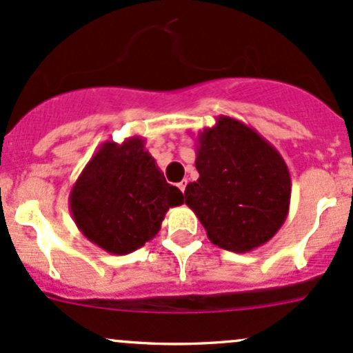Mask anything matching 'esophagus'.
Masks as SVG:
<instances>
[{
  "mask_svg": "<svg viewBox=\"0 0 353 353\" xmlns=\"http://www.w3.org/2000/svg\"><path fill=\"white\" fill-rule=\"evenodd\" d=\"M178 188H180L181 193H185V188H187V180H181L180 183H178Z\"/></svg>",
  "mask_w": 353,
  "mask_h": 353,
  "instance_id": "obj_1",
  "label": "esophagus"
}]
</instances>
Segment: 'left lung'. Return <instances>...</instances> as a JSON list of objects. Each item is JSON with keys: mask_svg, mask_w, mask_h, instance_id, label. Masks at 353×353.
<instances>
[{"mask_svg": "<svg viewBox=\"0 0 353 353\" xmlns=\"http://www.w3.org/2000/svg\"><path fill=\"white\" fill-rule=\"evenodd\" d=\"M199 180L185 203L212 244L249 252L281 229L290 210L291 178L283 157L252 128L229 116L196 136Z\"/></svg>", "mask_w": 353, "mask_h": 353, "instance_id": "8db88e82", "label": "left lung"}]
</instances>
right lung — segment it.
<instances>
[{
    "mask_svg": "<svg viewBox=\"0 0 353 353\" xmlns=\"http://www.w3.org/2000/svg\"><path fill=\"white\" fill-rule=\"evenodd\" d=\"M181 203L183 193L166 183L139 136L121 145L105 141L82 170L69 196L79 230L116 256L143 248L158 234L168 208Z\"/></svg>",
    "mask_w": 353,
    "mask_h": 353,
    "instance_id": "1",
    "label": "right lung"
}]
</instances>
